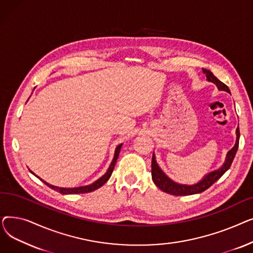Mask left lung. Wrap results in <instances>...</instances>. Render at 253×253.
<instances>
[{
  "label": "left lung",
  "mask_w": 253,
  "mask_h": 253,
  "mask_svg": "<svg viewBox=\"0 0 253 253\" xmlns=\"http://www.w3.org/2000/svg\"><path fill=\"white\" fill-rule=\"evenodd\" d=\"M203 73L206 74V78L209 82L214 83L217 86L218 90H223V91H227L228 93H231L229 87L225 84H223L221 81H219V80L210 71L203 69ZM236 134H237L236 143L233 147V149L228 152L227 158H225V162L223 163V165L219 169L210 172V173H208L201 181H199L198 183L193 184V185L180 184L173 180H171L161 170V168L159 167V165L156 162V157L153 154V158H152L153 181L161 191L168 193L170 195H174V196H187V195H194V194H199V193L204 192L205 190L210 188L211 185L213 184L216 180H218L225 173V171L230 169L232 162L235 158V155L237 153L238 147H239V138H240V130H239V127L236 130Z\"/></svg>",
  "instance_id": "obj_1"
}]
</instances>
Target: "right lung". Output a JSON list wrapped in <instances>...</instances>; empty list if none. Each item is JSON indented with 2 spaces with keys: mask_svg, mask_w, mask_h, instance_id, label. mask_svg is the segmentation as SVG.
<instances>
[{
  "mask_svg": "<svg viewBox=\"0 0 253 253\" xmlns=\"http://www.w3.org/2000/svg\"><path fill=\"white\" fill-rule=\"evenodd\" d=\"M122 148V143L119 144L118 147L116 148V151H115V156H114V159L113 161L108 169V171H106V173L104 175H102L99 179H97L96 181H94L93 183L89 184V185H84V187H78V188H59V187H55V185H52V184H49L48 182L44 181L43 179H41L46 185H48L49 188H51L52 190H54L60 194H63V195H69V194H84V193H90V192H93L95 191L97 189H99L100 187H102V185L108 181L113 173V170L115 168V165H116V162H117V159L119 157V153H120V150H121Z\"/></svg>",
  "mask_w": 253,
  "mask_h": 253,
  "instance_id": "obj_1",
  "label": "right lung"
}]
</instances>
